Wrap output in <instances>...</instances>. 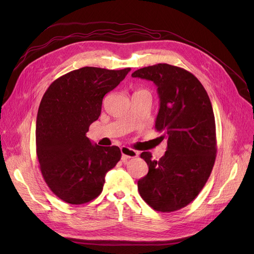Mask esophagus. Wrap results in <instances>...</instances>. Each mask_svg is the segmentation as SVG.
I'll list each match as a JSON object with an SVG mask.
<instances>
[{"mask_svg":"<svg viewBox=\"0 0 254 254\" xmlns=\"http://www.w3.org/2000/svg\"><path fill=\"white\" fill-rule=\"evenodd\" d=\"M121 152H122L123 158H126V159L135 158V157H137V155H139V152L131 149V148H129V147H126V146H123V147H121Z\"/></svg>","mask_w":254,"mask_h":254,"instance_id":"34e87169","label":"esophagus"}]
</instances>
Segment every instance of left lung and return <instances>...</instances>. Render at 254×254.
<instances>
[{
  "instance_id": "8db88e82",
  "label": "left lung",
  "mask_w": 254,
  "mask_h": 254,
  "mask_svg": "<svg viewBox=\"0 0 254 254\" xmlns=\"http://www.w3.org/2000/svg\"><path fill=\"white\" fill-rule=\"evenodd\" d=\"M158 87L160 109L157 131L167 140L159 161L144 151L148 174L137 181L143 200L159 212H174L190 203L211 175L216 158V129L212 104L195 76L167 64L140 68L131 74Z\"/></svg>"
}]
</instances>
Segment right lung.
<instances>
[{
  "mask_svg": "<svg viewBox=\"0 0 254 254\" xmlns=\"http://www.w3.org/2000/svg\"><path fill=\"white\" fill-rule=\"evenodd\" d=\"M130 70L84 66L45 91L37 114L36 150L44 181L61 200H93L102 193L106 174L121 160L118 146L92 144L86 134L101 115L104 96Z\"/></svg>",
  "mask_w": 254,
  "mask_h": 254,
  "instance_id": "obj_1",
  "label": "right lung"
}]
</instances>
